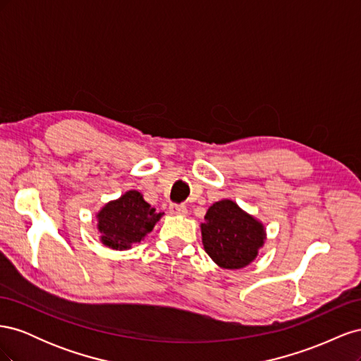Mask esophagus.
I'll list each match as a JSON object with an SVG mask.
<instances>
[{"label": "esophagus", "instance_id": "esophagus-1", "mask_svg": "<svg viewBox=\"0 0 361 361\" xmlns=\"http://www.w3.org/2000/svg\"><path fill=\"white\" fill-rule=\"evenodd\" d=\"M170 212L174 214V215H187V206L185 204H171L170 206Z\"/></svg>", "mask_w": 361, "mask_h": 361}]
</instances>
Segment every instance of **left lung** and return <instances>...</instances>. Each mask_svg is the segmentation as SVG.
Here are the masks:
<instances>
[{"instance_id": "1", "label": "left lung", "mask_w": 361, "mask_h": 361, "mask_svg": "<svg viewBox=\"0 0 361 361\" xmlns=\"http://www.w3.org/2000/svg\"><path fill=\"white\" fill-rule=\"evenodd\" d=\"M200 231L204 251L223 269L248 267L267 239L264 223L228 199L209 206Z\"/></svg>"}]
</instances>
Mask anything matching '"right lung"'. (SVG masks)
<instances>
[{
  "instance_id": "1",
  "label": "right lung",
  "mask_w": 361,
  "mask_h": 361,
  "mask_svg": "<svg viewBox=\"0 0 361 361\" xmlns=\"http://www.w3.org/2000/svg\"><path fill=\"white\" fill-rule=\"evenodd\" d=\"M162 215L164 212H157L155 207L143 199V194L129 190L97 211L99 241L111 250L123 251L133 248L154 231Z\"/></svg>"
}]
</instances>
